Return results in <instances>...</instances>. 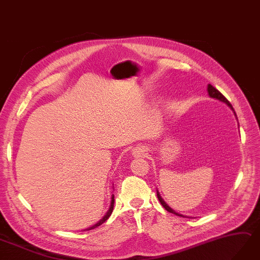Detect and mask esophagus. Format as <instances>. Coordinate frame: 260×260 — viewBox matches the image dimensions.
I'll return each mask as SVG.
<instances>
[{"mask_svg": "<svg viewBox=\"0 0 260 260\" xmlns=\"http://www.w3.org/2000/svg\"><path fill=\"white\" fill-rule=\"evenodd\" d=\"M133 155L138 156V157H142L146 155V151L144 147H137V149L133 151Z\"/></svg>", "mask_w": 260, "mask_h": 260, "instance_id": "esophagus-1", "label": "esophagus"}]
</instances>
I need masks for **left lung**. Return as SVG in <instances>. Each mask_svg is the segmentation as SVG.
I'll return each instance as SVG.
<instances>
[{"instance_id":"left-lung-1","label":"left lung","mask_w":260,"mask_h":260,"mask_svg":"<svg viewBox=\"0 0 260 260\" xmlns=\"http://www.w3.org/2000/svg\"><path fill=\"white\" fill-rule=\"evenodd\" d=\"M208 93H209L210 97L216 98V100H219V101H221V102H224L225 104H228L231 108H232V105H231V103L226 100L225 97H224V96L219 92V90H217L215 87H213V86L211 85V84H209V85H208ZM157 198H158V200H159V202H160V205H162V206L165 208L166 211H168V212H171V213H174V214H176V215H179V216H182V217H184V215H181V214H179V213H176V212L174 211L173 209H171L170 207H168V206L166 205V203L164 202V200H163L162 198H160V196H159V193H158V192H157Z\"/></svg>"}]
</instances>
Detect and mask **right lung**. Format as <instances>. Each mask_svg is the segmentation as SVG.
I'll return each instance as SVG.
<instances>
[{
    "label": "right lung",
    "instance_id": "right-lung-1",
    "mask_svg": "<svg viewBox=\"0 0 260 260\" xmlns=\"http://www.w3.org/2000/svg\"><path fill=\"white\" fill-rule=\"evenodd\" d=\"M114 201H115V198H114V196H113V197H111V203H110V207H109V210L107 211V213L105 214V216L103 217V219H102L100 222L96 223L95 225H93V226H90V228L86 229L85 231H89V230H93V229H95V228H97V226H100L101 224H103L105 221H107V220H108V217L110 216L111 212H113V210H114Z\"/></svg>",
    "mask_w": 260,
    "mask_h": 260
}]
</instances>
